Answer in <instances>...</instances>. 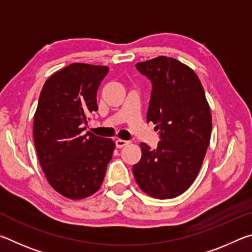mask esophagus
Masks as SVG:
<instances>
[{
  "instance_id": "1",
  "label": "esophagus",
  "mask_w": 252,
  "mask_h": 252,
  "mask_svg": "<svg viewBox=\"0 0 252 252\" xmlns=\"http://www.w3.org/2000/svg\"><path fill=\"white\" fill-rule=\"evenodd\" d=\"M126 144H129V141H126V140H121V139L116 140V147L118 149H121L123 147H126Z\"/></svg>"
}]
</instances>
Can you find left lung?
<instances>
[{"label": "left lung", "mask_w": 252, "mask_h": 252, "mask_svg": "<svg viewBox=\"0 0 252 252\" xmlns=\"http://www.w3.org/2000/svg\"><path fill=\"white\" fill-rule=\"evenodd\" d=\"M135 66L151 81L147 121L155 123L161 141L157 149L140 143L142 157L132 171L151 197H178L201 168L212 130L210 108L197 74L178 60L158 57Z\"/></svg>", "instance_id": "8db88e82"}]
</instances>
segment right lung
Instances as JSON below:
<instances>
[{
  "mask_svg": "<svg viewBox=\"0 0 252 252\" xmlns=\"http://www.w3.org/2000/svg\"><path fill=\"white\" fill-rule=\"evenodd\" d=\"M109 67L72 63L46 80L34 114L33 138L51 187L69 199L100 189L114 142L87 132L96 92Z\"/></svg>",
  "mask_w": 252,
  "mask_h": 252,
  "instance_id": "1",
  "label": "right lung"
}]
</instances>
